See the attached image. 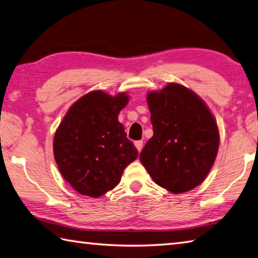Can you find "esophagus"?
I'll use <instances>...</instances> for the list:
<instances>
[{"mask_svg": "<svg viewBox=\"0 0 258 258\" xmlns=\"http://www.w3.org/2000/svg\"><path fill=\"white\" fill-rule=\"evenodd\" d=\"M135 146H136V148L138 150V152H141L143 150V142L142 141H137L135 142Z\"/></svg>", "mask_w": 258, "mask_h": 258, "instance_id": "obj_1", "label": "esophagus"}]
</instances>
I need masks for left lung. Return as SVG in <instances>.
<instances>
[{
	"instance_id": "obj_1",
	"label": "left lung",
	"mask_w": 258,
	"mask_h": 258,
	"mask_svg": "<svg viewBox=\"0 0 258 258\" xmlns=\"http://www.w3.org/2000/svg\"><path fill=\"white\" fill-rule=\"evenodd\" d=\"M153 137L139 155L156 184L172 194L204 181L220 145L218 123L206 103L183 85L147 93Z\"/></svg>"
}]
</instances>
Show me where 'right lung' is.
Segmentation results:
<instances>
[{
	"label": "right lung",
	"mask_w": 258,
	"mask_h": 258,
	"mask_svg": "<svg viewBox=\"0 0 258 258\" xmlns=\"http://www.w3.org/2000/svg\"><path fill=\"white\" fill-rule=\"evenodd\" d=\"M129 102L126 93L112 96L93 90L70 106L53 139L60 173L77 192L97 198L117 186L138 152L117 120Z\"/></svg>",
	"instance_id": "add662e5"
}]
</instances>
